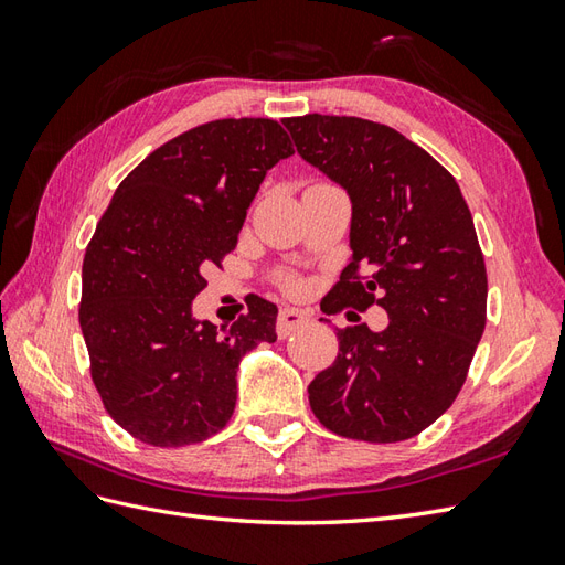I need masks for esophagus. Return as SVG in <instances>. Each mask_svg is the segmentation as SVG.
Instances as JSON below:
<instances>
[{
  "mask_svg": "<svg viewBox=\"0 0 565 565\" xmlns=\"http://www.w3.org/2000/svg\"><path fill=\"white\" fill-rule=\"evenodd\" d=\"M308 320H310V316L306 313V310L281 308L279 310V318H276V334H279V338H289L294 330L303 328Z\"/></svg>",
  "mask_w": 565,
  "mask_h": 565,
  "instance_id": "1",
  "label": "esophagus"
}]
</instances>
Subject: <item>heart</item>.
<instances>
[{
	"label": "heart",
	"mask_w": 565,
	"mask_h": 565,
	"mask_svg": "<svg viewBox=\"0 0 565 565\" xmlns=\"http://www.w3.org/2000/svg\"><path fill=\"white\" fill-rule=\"evenodd\" d=\"M286 286H289V289H291V286H294V284H291V281H289V284H286Z\"/></svg>",
	"instance_id": "heart-1"
}]
</instances>
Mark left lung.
I'll return each mask as SVG.
<instances>
[{
  "label": "left lung",
  "instance_id": "obj_1",
  "mask_svg": "<svg viewBox=\"0 0 565 565\" xmlns=\"http://www.w3.org/2000/svg\"><path fill=\"white\" fill-rule=\"evenodd\" d=\"M298 154L352 201V262L330 310L381 306L388 328L338 330L310 381L320 425L347 439L403 441L459 395L486 330L488 276L456 179L413 140L356 116L284 118Z\"/></svg>",
  "mask_w": 565,
  "mask_h": 565
}]
</instances>
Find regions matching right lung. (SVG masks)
Segmentation results:
<instances>
[{"mask_svg": "<svg viewBox=\"0 0 565 565\" xmlns=\"http://www.w3.org/2000/svg\"><path fill=\"white\" fill-rule=\"evenodd\" d=\"M291 154L271 118H221L167 140L118 184L84 255L79 328L106 413L136 439L215 435L235 411L239 359L276 340V306L259 296L223 332L191 301L235 249L264 174Z\"/></svg>", "mask_w": 565, "mask_h": 565, "instance_id": "add662e5", "label": "right lung"}]
</instances>
